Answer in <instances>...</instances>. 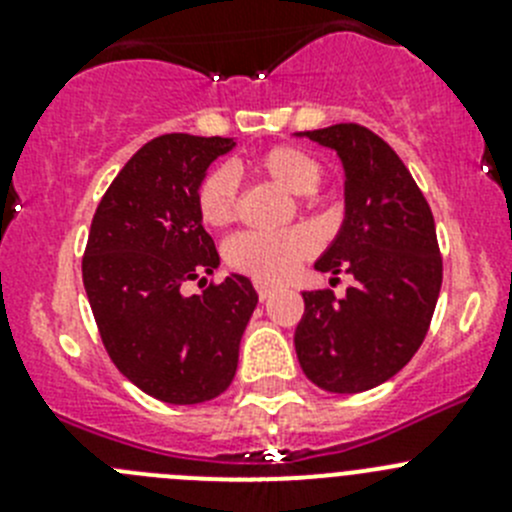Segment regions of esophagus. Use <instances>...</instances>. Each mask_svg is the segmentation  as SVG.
<instances>
[{
	"label": "esophagus",
	"instance_id": "34e87169",
	"mask_svg": "<svg viewBox=\"0 0 512 512\" xmlns=\"http://www.w3.org/2000/svg\"><path fill=\"white\" fill-rule=\"evenodd\" d=\"M256 292H259V297L261 300H269L271 295H274V287H271V284H266V282H256Z\"/></svg>",
	"mask_w": 512,
	"mask_h": 512
}]
</instances>
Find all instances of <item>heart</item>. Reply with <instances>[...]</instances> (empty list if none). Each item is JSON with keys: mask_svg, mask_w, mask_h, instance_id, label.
<instances>
[{"mask_svg": "<svg viewBox=\"0 0 512 512\" xmlns=\"http://www.w3.org/2000/svg\"><path fill=\"white\" fill-rule=\"evenodd\" d=\"M253 169L297 197L315 194L323 182V166L318 158L295 146L269 148L253 161ZM197 210L202 223L210 228H225L233 223L238 212V176L230 166H215L207 171L197 189ZM312 248V235L300 228L284 233H241L228 241L225 259L233 269L261 282H282L305 256H310Z\"/></svg>", "mask_w": 512, "mask_h": 512, "instance_id": "1", "label": "heart"}]
</instances>
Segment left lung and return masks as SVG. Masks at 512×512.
Segmentation results:
<instances>
[{
	"instance_id": "left-lung-1",
	"label": "left lung",
	"mask_w": 512,
	"mask_h": 512,
	"mask_svg": "<svg viewBox=\"0 0 512 512\" xmlns=\"http://www.w3.org/2000/svg\"><path fill=\"white\" fill-rule=\"evenodd\" d=\"M295 135L336 151L346 176L341 230L315 269L356 279L346 297L302 292L295 351L320 390L356 395L395 377L428 333L443 279L436 223L400 156L372 130L341 122Z\"/></svg>"
}]
</instances>
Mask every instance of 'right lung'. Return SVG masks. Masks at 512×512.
I'll return each mask as SVG.
<instances>
[{"label": "right lung", "instance_id": "add662e5", "mask_svg": "<svg viewBox=\"0 0 512 512\" xmlns=\"http://www.w3.org/2000/svg\"><path fill=\"white\" fill-rule=\"evenodd\" d=\"M233 148V138L187 133L146 143L104 192L81 261L110 359L138 390L169 405H197L228 390L259 302L243 274L182 295L184 282L220 266L197 189Z\"/></svg>", "mask_w": 512, "mask_h": 512}]
</instances>
